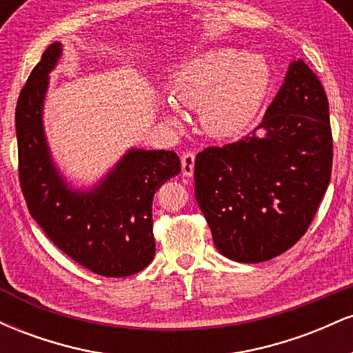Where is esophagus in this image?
Instances as JSON below:
<instances>
[{
	"label": "esophagus",
	"instance_id": "esophagus-1",
	"mask_svg": "<svg viewBox=\"0 0 353 353\" xmlns=\"http://www.w3.org/2000/svg\"><path fill=\"white\" fill-rule=\"evenodd\" d=\"M194 161H196V156L192 152H185L184 156L181 157V165H182V174L185 177L194 176Z\"/></svg>",
	"mask_w": 353,
	"mask_h": 353
}]
</instances>
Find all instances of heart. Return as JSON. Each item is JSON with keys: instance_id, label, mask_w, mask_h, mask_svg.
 Here are the masks:
<instances>
[{"instance_id": "1", "label": "heart", "mask_w": 353, "mask_h": 353, "mask_svg": "<svg viewBox=\"0 0 353 353\" xmlns=\"http://www.w3.org/2000/svg\"><path fill=\"white\" fill-rule=\"evenodd\" d=\"M270 84L272 72L261 54L217 48L194 56L174 72L171 96L181 106L199 109V123L208 136L237 139L259 119ZM164 119L179 128L184 116L169 101Z\"/></svg>"}]
</instances>
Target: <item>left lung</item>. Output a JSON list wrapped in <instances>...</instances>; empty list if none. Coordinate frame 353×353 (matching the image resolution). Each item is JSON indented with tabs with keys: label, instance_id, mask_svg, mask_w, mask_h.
<instances>
[{
	"label": "left lung",
	"instance_id": "left-lung-1",
	"mask_svg": "<svg viewBox=\"0 0 353 353\" xmlns=\"http://www.w3.org/2000/svg\"><path fill=\"white\" fill-rule=\"evenodd\" d=\"M259 129L237 143L196 156L197 204L222 255L257 264L289 250L309 229L330 182L329 101L302 59Z\"/></svg>",
	"mask_w": 353,
	"mask_h": 353
}]
</instances>
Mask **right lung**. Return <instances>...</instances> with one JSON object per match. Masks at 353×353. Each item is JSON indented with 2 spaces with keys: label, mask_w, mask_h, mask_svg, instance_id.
I'll list each match as a JSON object with an SVG mask.
<instances>
[{
  "label": "right lung",
  "mask_w": 353,
  "mask_h": 353,
  "mask_svg": "<svg viewBox=\"0 0 353 353\" xmlns=\"http://www.w3.org/2000/svg\"><path fill=\"white\" fill-rule=\"evenodd\" d=\"M61 54L59 41L48 46L16 106L23 196L39 228L72 261L104 277H128L154 259L152 199L181 172L179 156L131 148L91 188H74L52 159L43 121L50 72Z\"/></svg>",
  "instance_id": "1"
}]
</instances>
